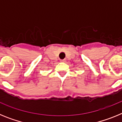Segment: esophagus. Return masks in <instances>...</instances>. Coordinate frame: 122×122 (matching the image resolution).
Segmentation results:
<instances>
[{"label":"esophagus","instance_id":"esophagus-1","mask_svg":"<svg viewBox=\"0 0 122 122\" xmlns=\"http://www.w3.org/2000/svg\"><path fill=\"white\" fill-rule=\"evenodd\" d=\"M60 62H65V59H62V60H60Z\"/></svg>","mask_w":122,"mask_h":122}]
</instances>
